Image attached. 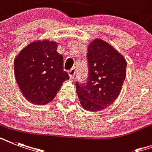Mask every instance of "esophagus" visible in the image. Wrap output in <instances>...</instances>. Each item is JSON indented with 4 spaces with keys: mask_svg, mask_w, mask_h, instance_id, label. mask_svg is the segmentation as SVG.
Masks as SVG:
<instances>
[{
    "mask_svg": "<svg viewBox=\"0 0 152 152\" xmlns=\"http://www.w3.org/2000/svg\"><path fill=\"white\" fill-rule=\"evenodd\" d=\"M76 69H72L69 70V75L70 76V78H74V76H75V74H76Z\"/></svg>",
    "mask_w": 152,
    "mask_h": 152,
    "instance_id": "obj_1",
    "label": "esophagus"
}]
</instances>
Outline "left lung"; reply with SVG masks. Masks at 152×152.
<instances>
[{
	"label": "left lung",
	"mask_w": 152,
	"mask_h": 152,
	"mask_svg": "<svg viewBox=\"0 0 152 152\" xmlns=\"http://www.w3.org/2000/svg\"><path fill=\"white\" fill-rule=\"evenodd\" d=\"M87 82L76 83L80 102L87 110L97 112L110 106L120 94L127 63L113 46L95 39L88 46Z\"/></svg>",
	"instance_id": "obj_1"
}]
</instances>
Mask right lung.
<instances>
[{
  "label": "right lung",
  "instance_id": "add662e5",
  "mask_svg": "<svg viewBox=\"0 0 152 152\" xmlns=\"http://www.w3.org/2000/svg\"><path fill=\"white\" fill-rule=\"evenodd\" d=\"M57 44L48 40L31 42L14 60L17 84L27 101L45 105L52 101L69 76L63 69Z\"/></svg>",
  "mask_w": 152,
  "mask_h": 152
}]
</instances>
